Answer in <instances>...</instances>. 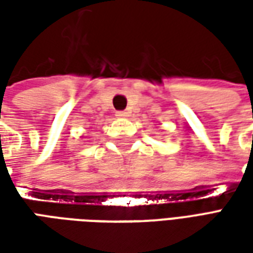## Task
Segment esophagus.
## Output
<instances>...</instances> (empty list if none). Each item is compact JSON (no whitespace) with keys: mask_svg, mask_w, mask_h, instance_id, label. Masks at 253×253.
Returning <instances> with one entry per match:
<instances>
[{"mask_svg":"<svg viewBox=\"0 0 253 253\" xmlns=\"http://www.w3.org/2000/svg\"><path fill=\"white\" fill-rule=\"evenodd\" d=\"M118 118H127L128 116V112H126V111H118L115 114Z\"/></svg>","mask_w":253,"mask_h":253,"instance_id":"34e87169","label":"esophagus"}]
</instances>
